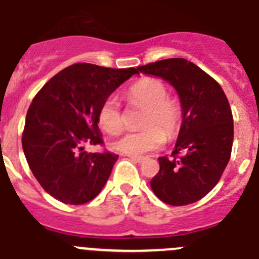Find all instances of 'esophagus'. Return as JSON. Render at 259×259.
Listing matches in <instances>:
<instances>
[{
	"label": "esophagus",
	"instance_id": "obj_1",
	"mask_svg": "<svg viewBox=\"0 0 259 259\" xmlns=\"http://www.w3.org/2000/svg\"><path fill=\"white\" fill-rule=\"evenodd\" d=\"M128 158L136 163H142L144 160H145V158H144V156H137V155H128Z\"/></svg>",
	"mask_w": 259,
	"mask_h": 259
}]
</instances>
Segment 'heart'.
Segmentation results:
<instances>
[{"label": "heart", "mask_w": 259, "mask_h": 259, "mask_svg": "<svg viewBox=\"0 0 259 259\" xmlns=\"http://www.w3.org/2000/svg\"><path fill=\"white\" fill-rule=\"evenodd\" d=\"M168 87L158 78H142L125 91L128 103L144 109L136 132H127L114 142V149L128 155H141L158 150L164 140H172L179 134L182 123V106L176 97L169 96ZM99 124L109 135H118L123 130V113L117 97L108 96L97 113Z\"/></svg>", "instance_id": "1"}]
</instances>
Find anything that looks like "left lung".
Instances as JSON below:
<instances>
[{
  "mask_svg": "<svg viewBox=\"0 0 259 259\" xmlns=\"http://www.w3.org/2000/svg\"><path fill=\"white\" fill-rule=\"evenodd\" d=\"M137 72L162 77L179 92L182 125L170 158H159L150 181L164 203L181 207L195 203L217 185L231 156L234 122L220 83L186 59L146 64Z\"/></svg>",
  "mask_w": 259,
  "mask_h": 259,
  "instance_id": "8db88e82",
  "label": "left lung"
}]
</instances>
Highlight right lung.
Masks as SVG:
<instances>
[{
	"label": "right lung",
	"instance_id": "add662e5",
	"mask_svg": "<svg viewBox=\"0 0 259 259\" xmlns=\"http://www.w3.org/2000/svg\"><path fill=\"white\" fill-rule=\"evenodd\" d=\"M135 73V68L78 63L37 92L28 109L21 144L30 170L47 194L80 205L100 193L118 155L108 150L87 153L83 146H104L99 108Z\"/></svg>",
	"mask_w": 259,
	"mask_h": 259
}]
</instances>
